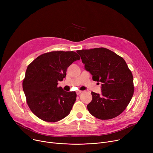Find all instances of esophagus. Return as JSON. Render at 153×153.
Returning a JSON list of instances; mask_svg holds the SVG:
<instances>
[{
    "label": "esophagus",
    "mask_w": 153,
    "mask_h": 153,
    "mask_svg": "<svg viewBox=\"0 0 153 153\" xmlns=\"http://www.w3.org/2000/svg\"><path fill=\"white\" fill-rule=\"evenodd\" d=\"M82 92V91H77V92H76V93H77V95H79L80 94H81Z\"/></svg>",
    "instance_id": "obj_1"
}]
</instances>
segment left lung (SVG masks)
<instances>
[{
  "instance_id": "8db88e82",
  "label": "left lung",
  "mask_w": 153,
  "mask_h": 153,
  "mask_svg": "<svg viewBox=\"0 0 153 153\" xmlns=\"http://www.w3.org/2000/svg\"><path fill=\"white\" fill-rule=\"evenodd\" d=\"M85 68L95 81L101 82V94L91 92L92 100L87 107L100 120H109L121 114L134 93L133 77L124 59L105 48L77 50Z\"/></svg>"
}]
</instances>
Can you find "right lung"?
<instances>
[{
    "label": "right lung",
    "instance_id": "right-lung-1",
    "mask_svg": "<svg viewBox=\"0 0 153 153\" xmlns=\"http://www.w3.org/2000/svg\"><path fill=\"white\" fill-rule=\"evenodd\" d=\"M79 59L74 51H56L41 54L28 66L23 90L30 109L37 117L56 122L69 114L76 93L64 91L58 82L66 77L68 68Z\"/></svg>",
    "mask_w": 153,
    "mask_h": 153
}]
</instances>
